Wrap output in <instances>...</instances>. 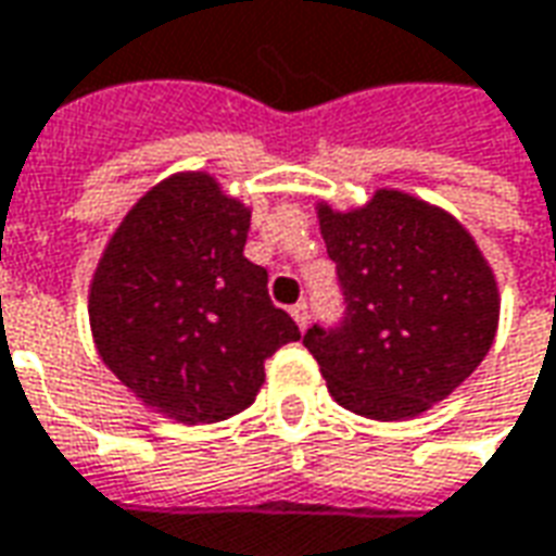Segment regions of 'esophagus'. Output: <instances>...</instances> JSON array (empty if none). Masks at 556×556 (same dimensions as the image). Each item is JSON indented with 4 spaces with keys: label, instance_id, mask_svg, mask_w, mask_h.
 <instances>
[{
    "label": "esophagus",
    "instance_id": "34e87169",
    "mask_svg": "<svg viewBox=\"0 0 556 556\" xmlns=\"http://www.w3.org/2000/svg\"><path fill=\"white\" fill-rule=\"evenodd\" d=\"M291 316L298 321V328H306V325H309V306H306L304 301H298V304L291 306Z\"/></svg>",
    "mask_w": 556,
    "mask_h": 556
}]
</instances>
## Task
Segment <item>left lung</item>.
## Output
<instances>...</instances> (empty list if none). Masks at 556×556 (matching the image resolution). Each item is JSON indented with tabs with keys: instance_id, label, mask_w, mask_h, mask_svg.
I'll list each match as a JSON object with an SVG mask.
<instances>
[{
	"instance_id": "obj_1",
	"label": "left lung",
	"mask_w": 556,
	"mask_h": 556,
	"mask_svg": "<svg viewBox=\"0 0 556 556\" xmlns=\"http://www.w3.org/2000/svg\"><path fill=\"white\" fill-rule=\"evenodd\" d=\"M343 316L316 321L304 345L331 397L397 421L448 397L494 343L500 298L488 262L448 213L403 192L367 207H318Z\"/></svg>"
}]
</instances>
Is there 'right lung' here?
<instances>
[{"instance_id": "obj_1", "label": "right lung", "mask_w": 556, "mask_h": 556, "mask_svg": "<svg viewBox=\"0 0 556 556\" xmlns=\"http://www.w3.org/2000/svg\"><path fill=\"white\" fill-rule=\"evenodd\" d=\"M250 211L207 174H177L131 207L108 243L89 325L102 361L147 406L184 425L247 409L265 361L301 340L243 255Z\"/></svg>"}]
</instances>
